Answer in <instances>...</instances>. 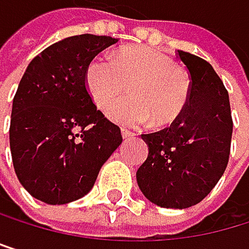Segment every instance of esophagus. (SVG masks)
Listing matches in <instances>:
<instances>
[{"label": "esophagus", "mask_w": 249, "mask_h": 249, "mask_svg": "<svg viewBox=\"0 0 249 249\" xmlns=\"http://www.w3.org/2000/svg\"><path fill=\"white\" fill-rule=\"evenodd\" d=\"M121 134H122V139H130V137H133L134 134L133 133H130L128 130H122L121 131Z\"/></svg>", "instance_id": "34e87169"}]
</instances>
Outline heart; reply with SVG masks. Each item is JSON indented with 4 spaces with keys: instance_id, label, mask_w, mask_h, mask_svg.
<instances>
[{
    "instance_id": "b5f03b06",
    "label": "heart",
    "mask_w": 249,
    "mask_h": 249,
    "mask_svg": "<svg viewBox=\"0 0 249 249\" xmlns=\"http://www.w3.org/2000/svg\"><path fill=\"white\" fill-rule=\"evenodd\" d=\"M130 87V98L107 109L110 121L139 128L154 119L157 127L175 122L188 104L191 83L176 62L152 47L134 46L113 58H95L87 70V88L97 104L106 106Z\"/></svg>"
}]
</instances>
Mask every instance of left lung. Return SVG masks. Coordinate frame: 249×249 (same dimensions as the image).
Here are the masks:
<instances>
[{
  "mask_svg": "<svg viewBox=\"0 0 249 249\" xmlns=\"http://www.w3.org/2000/svg\"><path fill=\"white\" fill-rule=\"evenodd\" d=\"M178 56L191 77L188 104L170 127L142 134L149 152L136 178L154 205L185 209L202 202L221 179L233 121L229 92L212 65L184 51Z\"/></svg>",
  "mask_w": 249,
  "mask_h": 249,
  "instance_id": "left-lung-1",
  "label": "left lung"
}]
</instances>
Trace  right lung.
<instances>
[{"label":"right lung","instance_id":"right-lung-1","mask_svg":"<svg viewBox=\"0 0 249 249\" xmlns=\"http://www.w3.org/2000/svg\"><path fill=\"white\" fill-rule=\"evenodd\" d=\"M118 43L107 36L67 37L26 67L13 98L10 151L19 182L47 205L88 194L101 166L122 143L87 88L91 61Z\"/></svg>","mask_w":249,"mask_h":249}]
</instances>
